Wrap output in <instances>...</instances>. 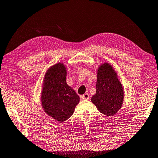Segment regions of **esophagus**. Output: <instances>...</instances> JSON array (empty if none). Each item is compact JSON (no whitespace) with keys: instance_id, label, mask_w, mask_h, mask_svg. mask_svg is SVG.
Returning a JSON list of instances; mask_svg holds the SVG:
<instances>
[{"instance_id":"obj_1","label":"esophagus","mask_w":158,"mask_h":158,"mask_svg":"<svg viewBox=\"0 0 158 158\" xmlns=\"http://www.w3.org/2000/svg\"><path fill=\"white\" fill-rule=\"evenodd\" d=\"M81 98L82 99H86V100L90 99V94L88 93H85L81 96Z\"/></svg>"}]
</instances>
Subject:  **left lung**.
I'll return each instance as SVG.
<instances>
[{
	"mask_svg": "<svg viewBox=\"0 0 158 158\" xmlns=\"http://www.w3.org/2000/svg\"><path fill=\"white\" fill-rule=\"evenodd\" d=\"M124 96L122 85L113 66L108 63L102 64L97 70L96 93L91 102L100 113L112 116L121 108Z\"/></svg>",
	"mask_w": 158,
	"mask_h": 158,
	"instance_id": "obj_1",
	"label": "left lung"
}]
</instances>
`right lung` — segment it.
Wrapping results in <instances>:
<instances>
[{
  "label": "right lung",
  "instance_id": "obj_1",
  "mask_svg": "<svg viewBox=\"0 0 158 158\" xmlns=\"http://www.w3.org/2000/svg\"><path fill=\"white\" fill-rule=\"evenodd\" d=\"M67 70L64 64L51 66L45 74L41 91L42 107L48 115L63 122L69 119L79 102V97L66 83Z\"/></svg>",
  "mask_w": 158,
  "mask_h": 158
}]
</instances>
